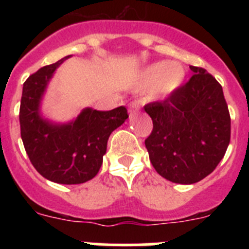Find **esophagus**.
<instances>
[{"instance_id": "esophagus-1", "label": "esophagus", "mask_w": 249, "mask_h": 249, "mask_svg": "<svg viewBox=\"0 0 249 249\" xmlns=\"http://www.w3.org/2000/svg\"><path fill=\"white\" fill-rule=\"evenodd\" d=\"M138 112H140V103H138L137 101L129 103V107H128L129 117H132V116H135V114H137Z\"/></svg>"}]
</instances>
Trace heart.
I'll return each mask as SVG.
<instances>
[{"label":"heart","instance_id":"1","mask_svg":"<svg viewBox=\"0 0 249 249\" xmlns=\"http://www.w3.org/2000/svg\"><path fill=\"white\" fill-rule=\"evenodd\" d=\"M186 70L181 63H168L164 61L147 66L138 78V87L151 89L153 98L162 100L172 96L183 86Z\"/></svg>","mask_w":249,"mask_h":249}]
</instances>
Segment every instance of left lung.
Instances as JSON below:
<instances>
[{"instance_id":"1","label":"left lung","mask_w":249,"mask_h":249,"mask_svg":"<svg viewBox=\"0 0 249 249\" xmlns=\"http://www.w3.org/2000/svg\"><path fill=\"white\" fill-rule=\"evenodd\" d=\"M163 102L144 106L153 131L144 141L152 166L173 183L192 184L214 171L231 140L222 86L204 68Z\"/></svg>"}]
</instances>
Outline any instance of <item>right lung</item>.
Wrapping results in <instances>:
<instances>
[{"label":"right lung","mask_w":249,"mask_h":249,"mask_svg":"<svg viewBox=\"0 0 249 249\" xmlns=\"http://www.w3.org/2000/svg\"><path fill=\"white\" fill-rule=\"evenodd\" d=\"M71 56L39 68L22 89L21 138L31 163L48 181L80 184L97 175L107 141L128 118L126 107L96 111L86 107L68 122H54L42 113V100L57 68Z\"/></svg>","instance_id":"add662e5"}]
</instances>
